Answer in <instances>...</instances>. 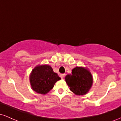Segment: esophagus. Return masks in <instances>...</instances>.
I'll list each match as a JSON object with an SVG mask.
<instances>
[{"label":"esophagus","mask_w":121,"mask_h":121,"mask_svg":"<svg viewBox=\"0 0 121 121\" xmlns=\"http://www.w3.org/2000/svg\"><path fill=\"white\" fill-rule=\"evenodd\" d=\"M64 76H65V74H60V77L61 78H64Z\"/></svg>","instance_id":"34e87169"}]
</instances>
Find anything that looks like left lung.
I'll return each mask as SVG.
<instances>
[{
    "mask_svg": "<svg viewBox=\"0 0 121 121\" xmlns=\"http://www.w3.org/2000/svg\"><path fill=\"white\" fill-rule=\"evenodd\" d=\"M65 80L70 91L78 95L88 93L93 82L91 72L87 68L82 66L75 67L72 69V74L65 76Z\"/></svg>",
    "mask_w": 121,
    "mask_h": 121,
    "instance_id": "8db88e82",
    "label": "left lung"
}]
</instances>
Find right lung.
Here are the masks:
<instances>
[{
  "instance_id": "obj_1",
  "label": "right lung",
  "mask_w": 121,
  "mask_h": 121,
  "mask_svg": "<svg viewBox=\"0 0 121 121\" xmlns=\"http://www.w3.org/2000/svg\"><path fill=\"white\" fill-rule=\"evenodd\" d=\"M61 78L48 65H39L34 68L30 75L32 89L37 93L45 94L53 87Z\"/></svg>"
}]
</instances>
